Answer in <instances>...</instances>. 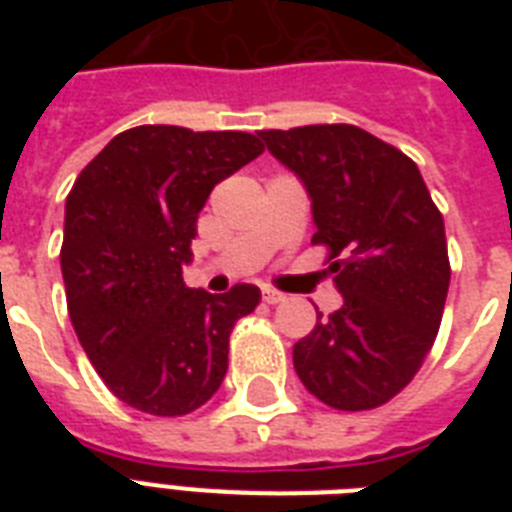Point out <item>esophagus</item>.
Returning <instances> with one entry per match:
<instances>
[{
	"mask_svg": "<svg viewBox=\"0 0 512 512\" xmlns=\"http://www.w3.org/2000/svg\"><path fill=\"white\" fill-rule=\"evenodd\" d=\"M263 300L268 305H276V303H284V300H287V295H284V292H279V289L265 287L263 289Z\"/></svg>",
	"mask_w": 512,
	"mask_h": 512,
	"instance_id": "1",
	"label": "esophagus"
}]
</instances>
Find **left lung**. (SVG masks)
<instances>
[{
    "label": "left lung",
    "mask_w": 512,
    "mask_h": 512,
    "mask_svg": "<svg viewBox=\"0 0 512 512\" xmlns=\"http://www.w3.org/2000/svg\"><path fill=\"white\" fill-rule=\"evenodd\" d=\"M311 196L342 308L292 350L297 377L332 409L382 406L422 366L449 292L444 217L417 164L353 124L257 132Z\"/></svg>",
    "instance_id": "left-lung-1"
}]
</instances>
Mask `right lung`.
Masks as SVG:
<instances>
[{
    "mask_svg": "<svg viewBox=\"0 0 512 512\" xmlns=\"http://www.w3.org/2000/svg\"><path fill=\"white\" fill-rule=\"evenodd\" d=\"M249 132L143 124L119 132L66 199L60 271L84 353L119 401L156 417L207 404L255 284L185 287L196 220L220 180L263 154Z\"/></svg>",
    "mask_w": 512,
    "mask_h": 512,
    "instance_id": "obj_1",
    "label": "right lung"
}]
</instances>
